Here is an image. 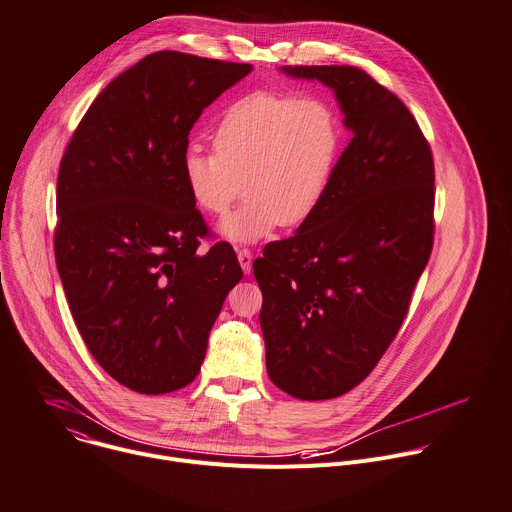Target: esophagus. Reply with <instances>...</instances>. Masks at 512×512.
<instances>
[{
  "instance_id": "obj_1",
  "label": "esophagus",
  "mask_w": 512,
  "mask_h": 512,
  "mask_svg": "<svg viewBox=\"0 0 512 512\" xmlns=\"http://www.w3.org/2000/svg\"><path fill=\"white\" fill-rule=\"evenodd\" d=\"M237 257H239V263H241V269L245 275L251 273L253 269V253L249 249H239L237 251Z\"/></svg>"
}]
</instances>
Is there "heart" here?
<instances>
[{
  "label": "heart",
  "mask_w": 512,
  "mask_h": 512,
  "mask_svg": "<svg viewBox=\"0 0 512 512\" xmlns=\"http://www.w3.org/2000/svg\"><path fill=\"white\" fill-rule=\"evenodd\" d=\"M342 148V125L322 97L255 91L227 107L214 127V152L188 145L182 178L194 204L223 216L233 243H255L279 225L300 227L322 206Z\"/></svg>",
  "instance_id": "heart-1"
}]
</instances>
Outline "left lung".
Masks as SVG:
<instances>
[{"label": "left lung", "instance_id": "8db88e82", "mask_svg": "<svg viewBox=\"0 0 512 512\" xmlns=\"http://www.w3.org/2000/svg\"><path fill=\"white\" fill-rule=\"evenodd\" d=\"M334 91L352 139L318 212L255 259L269 379L304 401L367 379L433 247V158L399 97L356 66H283Z\"/></svg>", "mask_w": 512, "mask_h": 512}]
</instances>
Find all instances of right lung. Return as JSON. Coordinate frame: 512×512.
Listing matches in <instances>:
<instances>
[{
  "instance_id": "obj_1",
  "label": "right lung",
  "mask_w": 512,
  "mask_h": 512,
  "mask_svg": "<svg viewBox=\"0 0 512 512\" xmlns=\"http://www.w3.org/2000/svg\"><path fill=\"white\" fill-rule=\"evenodd\" d=\"M251 64L148 54L93 101L62 156L54 255L75 324L123 387L192 383L243 271L229 243L200 253L206 223L182 178L202 111Z\"/></svg>"
}]
</instances>
